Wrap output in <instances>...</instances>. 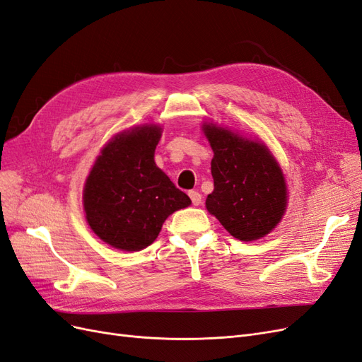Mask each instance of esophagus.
Here are the masks:
<instances>
[{
	"label": "esophagus",
	"mask_w": 362,
	"mask_h": 362,
	"mask_svg": "<svg viewBox=\"0 0 362 362\" xmlns=\"http://www.w3.org/2000/svg\"><path fill=\"white\" fill-rule=\"evenodd\" d=\"M189 196H190V199H192V204H193V205H199V204L202 202V194H201L199 192L190 190V192H189Z\"/></svg>",
	"instance_id": "obj_1"
}]
</instances>
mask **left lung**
<instances>
[{
  "instance_id": "obj_1",
  "label": "left lung",
  "mask_w": 362,
  "mask_h": 362,
  "mask_svg": "<svg viewBox=\"0 0 362 362\" xmlns=\"http://www.w3.org/2000/svg\"><path fill=\"white\" fill-rule=\"evenodd\" d=\"M213 148L214 190L206 210L242 242L269 234L287 206L286 180L266 145L238 137L214 125H204Z\"/></svg>"
}]
</instances>
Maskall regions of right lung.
Returning a JSON list of instances; mask_svg holds the SVG:
<instances>
[{
	"label": "right lung",
	"instance_id": "add662e5",
	"mask_svg": "<svg viewBox=\"0 0 362 362\" xmlns=\"http://www.w3.org/2000/svg\"><path fill=\"white\" fill-rule=\"evenodd\" d=\"M160 129L144 125L116 136L87 177L83 196L87 222L116 249H145L173 211L192 204L154 161Z\"/></svg>",
	"mask_w": 362,
	"mask_h": 362
}]
</instances>
